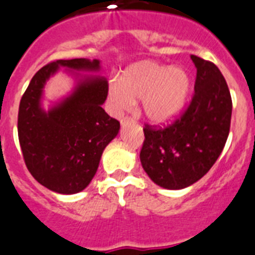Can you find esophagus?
<instances>
[{
    "instance_id": "34e87169",
    "label": "esophagus",
    "mask_w": 255,
    "mask_h": 255,
    "mask_svg": "<svg viewBox=\"0 0 255 255\" xmlns=\"http://www.w3.org/2000/svg\"><path fill=\"white\" fill-rule=\"evenodd\" d=\"M130 121H132V123H134L135 121V119H132V117H129V116H126V117H124L123 120H121V125H126V124H129Z\"/></svg>"
}]
</instances>
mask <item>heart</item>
I'll return each instance as SVG.
<instances>
[{"label":"heart","mask_w":255,"mask_h":255,"mask_svg":"<svg viewBox=\"0 0 255 255\" xmlns=\"http://www.w3.org/2000/svg\"><path fill=\"white\" fill-rule=\"evenodd\" d=\"M190 89V74L184 67L139 61L125 70L120 80L108 84V102L115 114L121 115L141 98V110L148 120L164 124L181 112Z\"/></svg>","instance_id":"obj_1"}]
</instances>
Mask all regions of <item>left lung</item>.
<instances>
[{"mask_svg": "<svg viewBox=\"0 0 255 255\" xmlns=\"http://www.w3.org/2000/svg\"><path fill=\"white\" fill-rule=\"evenodd\" d=\"M197 67L194 96L180 119L166 128H144L140 162L154 184L188 188L211 170L226 144L233 101L220 69L190 56Z\"/></svg>", "mask_w": 255, "mask_h": 255, "instance_id": "8db88e82", "label": "left lung"}]
</instances>
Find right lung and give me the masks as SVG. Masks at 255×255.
<instances>
[{
    "label": "right lung",
    "instance_id": "1",
    "mask_svg": "<svg viewBox=\"0 0 255 255\" xmlns=\"http://www.w3.org/2000/svg\"><path fill=\"white\" fill-rule=\"evenodd\" d=\"M60 67L100 71L101 64L100 60L73 58L53 61L42 67L20 101L17 134L31 176L49 190L75 194L89 185L103 150L119 134L120 123L102 108L108 82L100 75L75 73L73 92L48 111L43 110V88Z\"/></svg>",
    "mask_w": 255,
    "mask_h": 255
}]
</instances>
